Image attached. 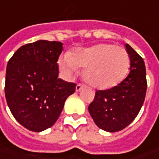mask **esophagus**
<instances>
[{
	"instance_id": "obj_1",
	"label": "esophagus",
	"mask_w": 159,
	"mask_h": 159,
	"mask_svg": "<svg viewBox=\"0 0 159 159\" xmlns=\"http://www.w3.org/2000/svg\"><path fill=\"white\" fill-rule=\"evenodd\" d=\"M84 87V84H77L76 86H75V91H76V92H79V91H81Z\"/></svg>"
}]
</instances>
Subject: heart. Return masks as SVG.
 Instances as JSON below:
<instances>
[{"label": "heart", "mask_w": 159, "mask_h": 159, "mask_svg": "<svg viewBox=\"0 0 159 159\" xmlns=\"http://www.w3.org/2000/svg\"><path fill=\"white\" fill-rule=\"evenodd\" d=\"M59 66L68 75L82 68L87 84L98 89H108L116 86L126 77L131 60L124 48L112 43H99L62 56Z\"/></svg>", "instance_id": "1"}]
</instances>
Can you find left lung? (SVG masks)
<instances>
[{
    "instance_id": "8db88e82",
    "label": "left lung",
    "mask_w": 159,
    "mask_h": 159,
    "mask_svg": "<svg viewBox=\"0 0 159 159\" xmlns=\"http://www.w3.org/2000/svg\"><path fill=\"white\" fill-rule=\"evenodd\" d=\"M130 73L118 85L108 90L96 91L89 112L96 125L114 133L128 126L139 114L147 91L146 68L142 57L129 44Z\"/></svg>"
}]
</instances>
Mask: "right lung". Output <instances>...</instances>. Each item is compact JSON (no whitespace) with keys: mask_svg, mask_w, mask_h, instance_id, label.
Segmentation results:
<instances>
[{"mask_svg":"<svg viewBox=\"0 0 159 159\" xmlns=\"http://www.w3.org/2000/svg\"><path fill=\"white\" fill-rule=\"evenodd\" d=\"M62 43L39 40L21 46L7 64L5 97L25 128L42 132L58 120L76 84L58 78Z\"/></svg>","mask_w":159,"mask_h":159,"instance_id":"obj_1","label":"right lung"}]
</instances>
